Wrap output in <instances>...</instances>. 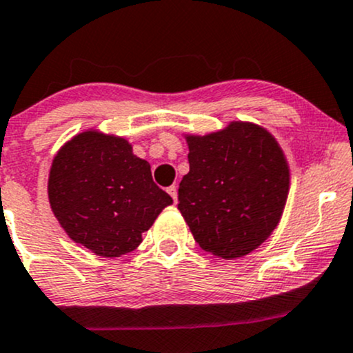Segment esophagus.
I'll return each mask as SVG.
<instances>
[{
    "label": "esophagus",
    "instance_id": "1",
    "mask_svg": "<svg viewBox=\"0 0 353 353\" xmlns=\"http://www.w3.org/2000/svg\"><path fill=\"white\" fill-rule=\"evenodd\" d=\"M168 193L172 195V199L176 202V200H178V187H176V185H172V187H168Z\"/></svg>",
    "mask_w": 353,
    "mask_h": 353
}]
</instances>
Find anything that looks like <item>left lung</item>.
<instances>
[{
	"instance_id": "1",
	"label": "left lung",
	"mask_w": 353,
	"mask_h": 353,
	"mask_svg": "<svg viewBox=\"0 0 353 353\" xmlns=\"http://www.w3.org/2000/svg\"><path fill=\"white\" fill-rule=\"evenodd\" d=\"M190 172L178 188V210L203 251L237 259L278 227L290 192V166L274 136L232 121L205 136L187 134Z\"/></svg>"
}]
</instances>
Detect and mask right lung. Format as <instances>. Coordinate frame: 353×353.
I'll list each match as a JSON object with an SVG mask.
<instances>
[{"label": "right lung", "instance_id": "add662e5", "mask_svg": "<svg viewBox=\"0 0 353 353\" xmlns=\"http://www.w3.org/2000/svg\"><path fill=\"white\" fill-rule=\"evenodd\" d=\"M48 202L67 236L101 257L134 251L172 196L128 139L87 130L57 151Z\"/></svg>", "mask_w": 353, "mask_h": 353}]
</instances>
